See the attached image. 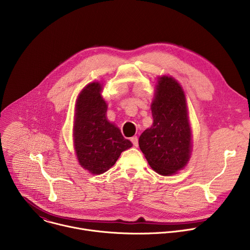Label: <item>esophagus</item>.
Segmentation results:
<instances>
[{
    "mask_svg": "<svg viewBox=\"0 0 250 250\" xmlns=\"http://www.w3.org/2000/svg\"><path fill=\"white\" fill-rule=\"evenodd\" d=\"M130 140H131V142H132L133 146H135V147L138 146V138H137V136H132V137L130 138Z\"/></svg>",
    "mask_w": 250,
    "mask_h": 250,
    "instance_id": "1",
    "label": "esophagus"
}]
</instances>
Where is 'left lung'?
<instances>
[{
  "mask_svg": "<svg viewBox=\"0 0 250 250\" xmlns=\"http://www.w3.org/2000/svg\"><path fill=\"white\" fill-rule=\"evenodd\" d=\"M151 113L153 124L139 136V148L154 171L173 175L186 166L192 149L186 97L173 77L158 78Z\"/></svg>",
  "mask_w": 250,
  "mask_h": 250,
  "instance_id": "obj_1",
  "label": "left lung"
}]
</instances>
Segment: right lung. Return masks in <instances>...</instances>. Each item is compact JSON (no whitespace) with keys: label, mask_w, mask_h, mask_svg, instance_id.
I'll list each match as a JSON object with an SVG mask.
<instances>
[{"label":"right lung","mask_w":250,"mask_h":250,"mask_svg":"<svg viewBox=\"0 0 250 250\" xmlns=\"http://www.w3.org/2000/svg\"><path fill=\"white\" fill-rule=\"evenodd\" d=\"M99 82L88 84L79 94L75 105L74 147L79 164L92 174L108 171L121 153L132 146L120 128L106 120L108 104Z\"/></svg>","instance_id":"obj_1"}]
</instances>
